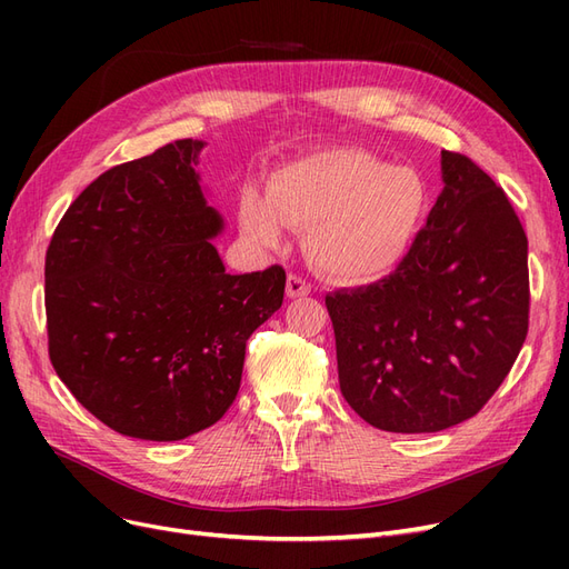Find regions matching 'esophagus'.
I'll use <instances>...</instances> for the list:
<instances>
[{"mask_svg": "<svg viewBox=\"0 0 569 569\" xmlns=\"http://www.w3.org/2000/svg\"><path fill=\"white\" fill-rule=\"evenodd\" d=\"M306 295H311V284H308L301 274L297 272H289L287 278V297L289 299H301Z\"/></svg>", "mask_w": 569, "mask_h": 569, "instance_id": "esophagus-1", "label": "esophagus"}]
</instances>
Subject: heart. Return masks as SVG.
<instances>
[{
  "label": "heart",
  "mask_w": 569,
  "mask_h": 569,
  "mask_svg": "<svg viewBox=\"0 0 569 569\" xmlns=\"http://www.w3.org/2000/svg\"><path fill=\"white\" fill-rule=\"evenodd\" d=\"M427 184L416 170L387 166L356 149H325L278 168L266 197L239 201L244 234L274 247L284 226L306 228L303 247L332 280L366 284L387 278L410 251L427 213Z\"/></svg>",
  "instance_id": "1"
}]
</instances>
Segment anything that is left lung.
Segmentation results:
<instances>
[{
    "label": "left lung",
    "instance_id": "obj_1",
    "mask_svg": "<svg viewBox=\"0 0 569 569\" xmlns=\"http://www.w3.org/2000/svg\"><path fill=\"white\" fill-rule=\"evenodd\" d=\"M443 189L385 280L325 297L339 389L385 432H441L508 377L529 327L527 234L475 161L441 151Z\"/></svg>",
    "mask_w": 569,
    "mask_h": 569
}]
</instances>
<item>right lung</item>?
<instances>
[{"label": "right lung", "mask_w": 569, "mask_h": 569, "mask_svg": "<svg viewBox=\"0 0 569 569\" xmlns=\"http://www.w3.org/2000/svg\"><path fill=\"white\" fill-rule=\"evenodd\" d=\"M201 149L178 140L109 168L68 206L44 258L51 366L134 439L180 441L226 416L247 339L284 299L282 266L226 272Z\"/></svg>", "instance_id": "add662e5"}]
</instances>
